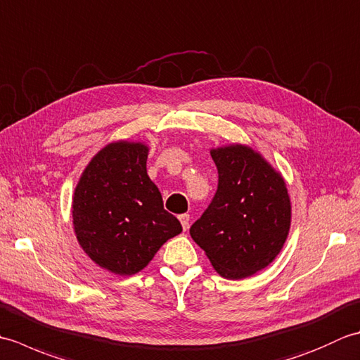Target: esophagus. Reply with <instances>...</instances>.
Returning a JSON list of instances; mask_svg holds the SVG:
<instances>
[{
  "label": "esophagus",
  "instance_id": "1",
  "mask_svg": "<svg viewBox=\"0 0 360 360\" xmlns=\"http://www.w3.org/2000/svg\"><path fill=\"white\" fill-rule=\"evenodd\" d=\"M179 221H181V224H182V229H184V231H187V229L190 227V215L184 213V215L179 217Z\"/></svg>",
  "mask_w": 360,
  "mask_h": 360
}]
</instances>
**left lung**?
I'll return each instance as SVG.
<instances>
[{"instance_id": "obj_1", "label": "left lung", "mask_w": 360, "mask_h": 360, "mask_svg": "<svg viewBox=\"0 0 360 360\" xmlns=\"http://www.w3.org/2000/svg\"><path fill=\"white\" fill-rule=\"evenodd\" d=\"M218 190L190 235L221 277L248 278L269 266L286 243L290 198L281 173L244 143L210 148Z\"/></svg>"}]
</instances>
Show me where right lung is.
<instances>
[{"instance_id": "obj_1", "label": "right lung", "mask_w": 360, "mask_h": 360, "mask_svg": "<svg viewBox=\"0 0 360 360\" xmlns=\"http://www.w3.org/2000/svg\"><path fill=\"white\" fill-rule=\"evenodd\" d=\"M148 145H105L80 174L72 195V227L83 252L111 274L134 275L165 241L182 232L147 174Z\"/></svg>"}]
</instances>
